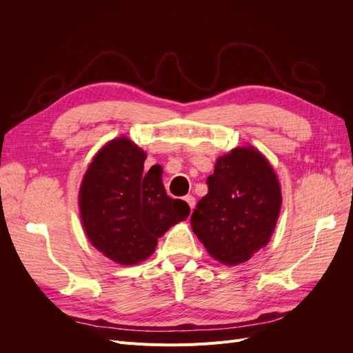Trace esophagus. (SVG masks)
Segmentation results:
<instances>
[{"label": "esophagus", "instance_id": "1", "mask_svg": "<svg viewBox=\"0 0 353 353\" xmlns=\"http://www.w3.org/2000/svg\"><path fill=\"white\" fill-rule=\"evenodd\" d=\"M184 200L188 203V206H190V209L193 210L194 209V206H196V199L193 197V196H185L184 197Z\"/></svg>", "mask_w": 353, "mask_h": 353}]
</instances>
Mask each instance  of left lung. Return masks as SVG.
Returning <instances> with one entry per match:
<instances>
[{
    "label": "left lung",
    "mask_w": 353,
    "mask_h": 353,
    "mask_svg": "<svg viewBox=\"0 0 353 353\" xmlns=\"http://www.w3.org/2000/svg\"><path fill=\"white\" fill-rule=\"evenodd\" d=\"M208 194L191 215V228L213 259L239 265L268 244L281 209L272 166L254 147L218 157Z\"/></svg>",
    "instance_id": "obj_1"
}]
</instances>
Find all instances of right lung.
Returning a JSON list of instances; mask_svg holds the SVG:
<instances>
[{
	"instance_id": "obj_1",
	"label": "right lung",
	"mask_w": 353,
	"mask_h": 353,
	"mask_svg": "<svg viewBox=\"0 0 353 353\" xmlns=\"http://www.w3.org/2000/svg\"><path fill=\"white\" fill-rule=\"evenodd\" d=\"M145 157L130 138H114L95 154L79 190L88 240L121 265L145 261L156 250L157 239L190 215L184 200L166 194L162 168L143 172Z\"/></svg>"
}]
</instances>
